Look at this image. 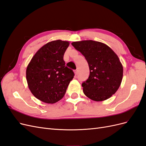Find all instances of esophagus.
<instances>
[{
	"label": "esophagus",
	"instance_id": "1",
	"mask_svg": "<svg viewBox=\"0 0 146 146\" xmlns=\"http://www.w3.org/2000/svg\"><path fill=\"white\" fill-rule=\"evenodd\" d=\"M74 73H75V75H76H76L78 74V70H74Z\"/></svg>",
	"mask_w": 146,
	"mask_h": 146
}]
</instances>
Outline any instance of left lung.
Listing matches in <instances>:
<instances>
[{
  "mask_svg": "<svg viewBox=\"0 0 146 146\" xmlns=\"http://www.w3.org/2000/svg\"><path fill=\"white\" fill-rule=\"evenodd\" d=\"M85 57L90 74L82 83L84 94L90 99L107 100L119 89L123 77V67L119 57L105 44L92 40L72 42Z\"/></svg>",
  "mask_w": 146,
  "mask_h": 146,
  "instance_id": "1",
  "label": "left lung"
}]
</instances>
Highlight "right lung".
<instances>
[{
  "label": "right lung",
  "instance_id": "1",
  "mask_svg": "<svg viewBox=\"0 0 146 146\" xmlns=\"http://www.w3.org/2000/svg\"><path fill=\"white\" fill-rule=\"evenodd\" d=\"M69 41L55 40L47 43L36 52L26 69V78L31 92L47 104L62 99L74 76L63 60Z\"/></svg>",
  "mask_w": 146,
  "mask_h": 146
}]
</instances>
